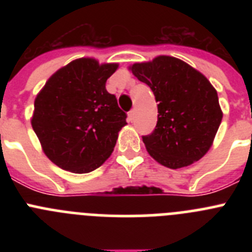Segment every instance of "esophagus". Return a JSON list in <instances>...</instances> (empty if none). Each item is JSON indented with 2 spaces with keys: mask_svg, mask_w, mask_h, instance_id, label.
Returning <instances> with one entry per match:
<instances>
[{
  "mask_svg": "<svg viewBox=\"0 0 252 252\" xmlns=\"http://www.w3.org/2000/svg\"><path fill=\"white\" fill-rule=\"evenodd\" d=\"M127 119H128V121H130V122L133 121V119H135V110H131L130 112H128Z\"/></svg>",
  "mask_w": 252,
  "mask_h": 252,
  "instance_id": "esophagus-1",
  "label": "esophagus"
}]
</instances>
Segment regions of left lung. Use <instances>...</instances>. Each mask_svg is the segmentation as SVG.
I'll return each mask as SVG.
<instances>
[{"instance_id":"left-lung-1","label":"left lung","mask_w":252,"mask_h":252,"mask_svg":"<svg viewBox=\"0 0 252 252\" xmlns=\"http://www.w3.org/2000/svg\"><path fill=\"white\" fill-rule=\"evenodd\" d=\"M148 84L158 104L157 128L142 137L150 157L170 169L188 166L211 149L222 121L217 91L183 60L159 55L128 66Z\"/></svg>"}]
</instances>
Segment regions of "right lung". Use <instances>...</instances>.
Listing matches in <instances>:
<instances>
[{"label":"right lung","instance_id":"1","mask_svg":"<svg viewBox=\"0 0 252 252\" xmlns=\"http://www.w3.org/2000/svg\"><path fill=\"white\" fill-rule=\"evenodd\" d=\"M117 63L79 58L62 66L37 93L31 126L44 154L75 174L90 173L112 154L126 122L107 79Z\"/></svg>","mask_w":252,"mask_h":252}]
</instances>
